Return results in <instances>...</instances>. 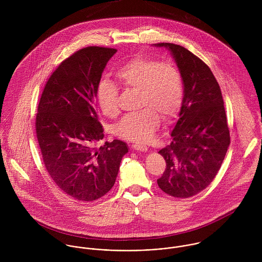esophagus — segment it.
Segmentation results:
<instances>
[{"label": "esophagus", "instance_id": "34e87169", "mask_svg": "<svg viewBox=\"0 0 262 262\" xmlns=\"http://www.w3.org/2000/svg\"><path fill=\"white\" fill-rule=\"evenodd\" d=\"M133 149L137 150V151H141V152H146L148 150V147L143 145V144H139V143H135L132 145Z\"/></svg>", "mask_w": 262, "mask_h": 262}]
</instances>
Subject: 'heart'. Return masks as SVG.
Returning <instances> with one entry per match:
<instances>
[{"mask_svg": "<svg viewBox=\"0 0 262 262\" xmlns=\"http://www.w3.org/2000/svg\"><path fill=\"white\" fill-rule=\"evenodd\" d=\"M119 83L139 91L138 113L126 115L113 126V133L125 140L150 141L160 124V115L169 120L180 112L184 101V80L171 61H160L137 55L122 64L115 73ZM96 100L103 115L114 118L119 113V89L111 79L102 77L97 85Z\"/></svg>", "mask_w": 262, "mask_h": 262, "instance_id": "b5f03b06", "label": "heart"}]
</instances>
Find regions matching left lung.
Returning a JSON list of instances; mask_svg holds the SVG:
<instances>
[{
	"mask_svg": "<svg viewBox=\"0 0 262 262\" xmlns=\"http://www.w3.org/2000/svg\"><path fill=\"white\" fill-rule=\"evenodd\" d=\"M170 51L184 80V101L171 131V143L158 151L166 168L157 185L165 193L187 199L208 187L230 145L224 101L210 68L187 48L157 43Z\"/></svg>",
	"mask_w": 262,
	"mask_h": 262,
	"instance_id": "8db88e82",
	"label": "left lung"
}]
</instances>
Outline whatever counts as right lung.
I'll return each instance as SVG.
<instances>
[{"label":"right lung","mask_w":262,"mask_h":262,"mask_svg":"<svg viewBox=\"0 0 262 262\" xmlns=\"http://www.w3.org/2000/svg\"><path fill=\"white\" fill-rule=\"evenodd\" d=\"M115 48L89 46L63 60L47 80L36 115V135L44 165L54 184L81 202L112 188L123 156L121 140L104 138L96 110V91Z\"/></svg>","instance_id":"add662e5"}]
</instances>
